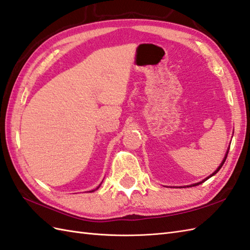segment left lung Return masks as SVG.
Instances as JSON below:
<instances>
[{
  "label": "left lung",
  "instance_id": "1",
  "mask_svg": "<svg viewBox=\"0 0 250 250\" xmlns=\"http://www.w3.org/2000/svg\"><path fill=\"white\" fill-rule=\"evenodd\" d=\"M229 148H230V146H229ZM229 148H228V150H227V152H226V154H225V156H224V159H223V161H222V163H220V165L217 167V169L215 170V171H214V172H212L211 173V175L210 176H208V177H207L206 179H204V180H202V181H200V182H197V183H194V184H190V185H187V187H185V188H190V187H196V185H199V184H201V183H204L205 181H207V180L208 179V178H211V177H213L214 175H216V173L219 171V169H220V168H222V166L224 165V163H225V161H226V159H227V155H228V152H229ZM182 188V187H181Z\"/></svg>",
  "mask_w": 250,
  "mask_h": 250
}]
</instances>
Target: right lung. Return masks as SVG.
Wrapping results in <instances>:
<instances>
[{"label": "right lung", "instance_id": "add662e5", "mask_svg": "<svg viewBox=\"0 0 250 250\" xmlns=\"http://www.w3.org/2000/svg\"><path fill=\"white\" fill-rule=\"evenodd\" d=\"M100 185H101V184H100ZM100 185H99V187H98L96 189H92V190H90V193H91V191H95V190H97L99 188H100Z\"/></svg>", "mask_w": 250, "mask_h": 250}]
</instances>
